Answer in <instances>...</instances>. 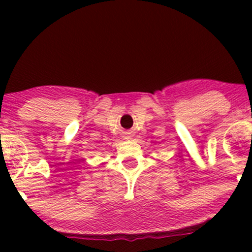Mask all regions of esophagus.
I'll return each mask as SVG.
<instances>
[{
    "mask_svg": "<svg viewBox=\"0 0 252 252\" xmlns=\"http://www.w3.org/2000/svg\"><path fill=\"white\" fill-rule=\"evenodd\" d=\"M132 137V135L130 134V132H128V134H126V138H131Z\"/></svg>",
    "mask_w": 252,
    "mask_h": 252,
    "instance_id": "esophagus-1",
    "label": "esophagus"
}]
</instances>
